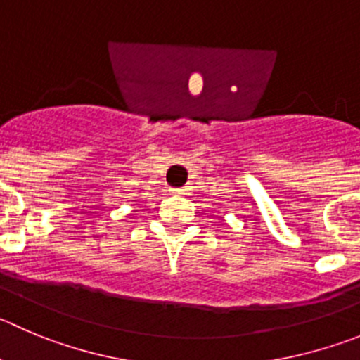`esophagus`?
I'll return each instance as SVG.
<instances>
[{
	"mask_svg": "<svg viewBox=\"0 0 360 360\" xmlns=\"http://www.w3.org/2000/svg\"><path fill=\"white\" fill-rule=\"evenodd\" d=\"M172 193H176V195H184V193H186V188H176V190H172Z\"/></svg>",
	"mask_w": 360,
	"mask_h": 360,
	"instance_id": "34e87169",
	"label": "esophagus"
}]
</instances>
